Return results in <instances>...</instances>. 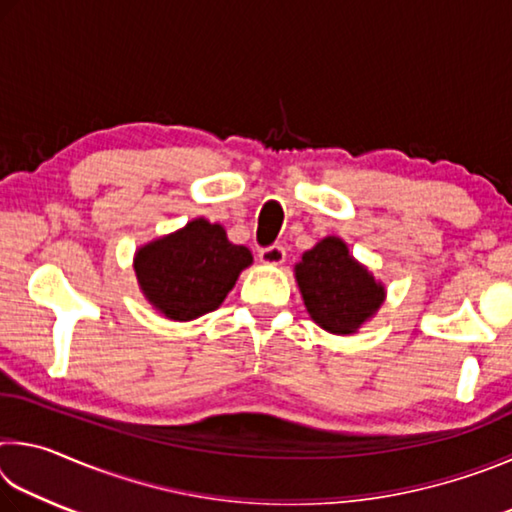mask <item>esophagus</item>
Masks as SVG:
<instances>
[{"mask_svg": "<svg viewBox=\"0 0 512 512\" xmlns=\"http://www.w3.org/2000/svg\"><path fill=\"white\" fill-rule=\"evenodd\" d=\"M284 257H287V250L277 244L259 250V262L266 266H280L284 262Z\"/></svg>", "mask_w": 512, "mask_h": 512, "instance_id": "obj_1", "label": "esophagus"}]
</instances>
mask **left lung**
<instances>
[{"label": "left lung", "instance_id": "left-lung-1", "mask_svg": "<svg viewBox=\"0 0 512 512\" xmlns=\"http://www.w3.org/2000/svg\"><path fill=\"white\" fill-rule=\"evenodd\" d=\"M307 314L329 334L352 336L375 318L386 287L354 259L341 237H325L293 268Z\"/></svg>", "mask_w": 512, "mask_h": 512}]
</instances>
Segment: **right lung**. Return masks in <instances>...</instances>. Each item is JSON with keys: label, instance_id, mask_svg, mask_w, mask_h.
<instances>
[{"label": "right lung", "instance_id": "1", "mask_svg": "<svg viewBox=\"0 0 512 512\" xmlns=\"http://www.w3.org/2000/svg\"><path fill=\"white\" fill-rule=\"evenodd\" d=\"M250 264L253 253L232 244L221 223L203 216L140 246L133 257L144 298L158 314L178 323L219 309Z\"/></svg>", "mask_w": 512, "mask_h": 512}]
</instances>
